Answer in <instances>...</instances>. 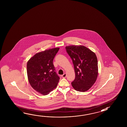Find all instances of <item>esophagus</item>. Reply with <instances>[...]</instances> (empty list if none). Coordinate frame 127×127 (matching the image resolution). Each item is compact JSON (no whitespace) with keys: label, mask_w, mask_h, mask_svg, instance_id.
Returning <instances> with one entry per match:
<instances>
[{"label":"esophagus","mask_w":127,"mask_h":127,"mask_svg":"<svg viewBox=\"0 0 127 127\" xmlns=\"http://www.w3.org/2000/svg\"><path fill=\"white\" fill-rule=\"evenodd\" d=\"M66 77V73H64L63 75H62V78H65Z\"/></svg>","instance_id":"esophagus-1"}]
</instances>
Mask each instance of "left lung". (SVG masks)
I'll return each mask as SVG.
<instances>
[{"mask_svg": "<svg viewBox=\"0 0 127 127\" xmlns=\"http://www.w3.org/2000/svg\"><path fill=\"white\" fill-rule=\"evenodd\" d=\"M65 48L72 60L75 73V78L71 83L72 85L76 91H87L97 80V56L94 52L83 45H70Z\"/></svg>", "mask_w": 127, "mask_h": 127, "instance_id": "8db88e82", "label": "left lung"}]
</instances>
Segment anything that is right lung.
<instances>
[{
    "instance_id": "1",
    "label": "right lung",
    "mask_w": 127,
    "mask_h": 127,
    "mask_svg": "<svg viewBox=\"0 0 127 127\" xmlns=\"http://www.w3.org/2000/svg\"><path fill=\"white\" fill-rule=\"evenodd\" d=\"M59 49L56 48L38 53L27 62V75L30 84L43 95H48L55 89L60 80L53 64V60Z\"/></svg>"
}]
</instances>
